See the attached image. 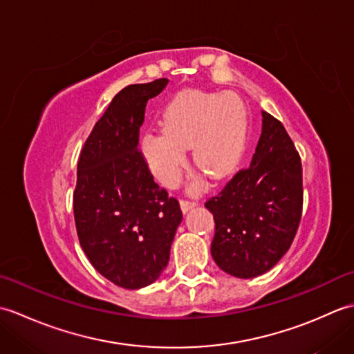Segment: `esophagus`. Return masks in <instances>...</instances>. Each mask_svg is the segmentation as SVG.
<instances>
[{
  "instance_id": "esophagus-1",
  "label": "esophagus",
  "mask_w": 354,
  "mask_h": 354,
  "mask_svg": "<svg viewBox=\"0 0 354 354\" xmlns=\"http://www.w3.org/2000/svg\"><path fill=\"white\" fill-rule=\"evenodd\" d=\"M198 202L196 201H189V199H183L181 201V208H183V212L184 213H187L189 212V209H192L194 205H196Z\"/></svg>"
}]
</instances>
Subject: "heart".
Instances as JSON below:
<instances>
[{
    "instance_id": "heart-1",
    "label": "heart",
    "mask_w": 354,
    "mask_h": 354,
    "mask_svg": "<svg viewBox=\"0 0 354 354\" xmlns=\"http://www.w3.org/2000/svg\"><path fill=\"white\" fill-rule=\"evenodd\" d=\"M246 120L237 97L222 93L184 91L162 115V131L141 138V152L155 176L173 185L184 164V150L193 147L194 165L208 178L230 176L242 160Z\"/></svg>"
}]
</instances>
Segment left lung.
I'll list each match as a JSON object with an SVG mask.
<instances>
[{"label":"left lung","mask_w":354,"mask_h":354,"mask_svg":"<svg viewBox=\"0 0 354 354\" xmlns=\"http://www.w3.org/2000/svg\"><path fill=\"white\" fill-rule=\"evenodd\" d=\"M261 135L246 169L205 202L216 230L212 255L225 272L254 278L288 252L303 212L301 158L278 122L263 111Z\"/></svg>","instance_id":"1"}]
</instances>
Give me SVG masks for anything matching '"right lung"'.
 Wrapping results in <instances>:
<instances>
[{
	"label": "right lung",
	"instance_id": "obj_1",
	"mask_svg": "<svg viewBox=\"0 0 354 354\" xmlns=\"http://www.w3.org/2000/svg\"><path fill=\"white\" fill-rule=\"evenodd\" d=\"M167 79L123 88L85 141L73 194L82 250L109 281L124 289L153 283L167 266L183 212L153 181L138 150L146 104Z\"/></svg>",
	"mask_w": 354,
	"mask_h": 354
}]
</instances>
